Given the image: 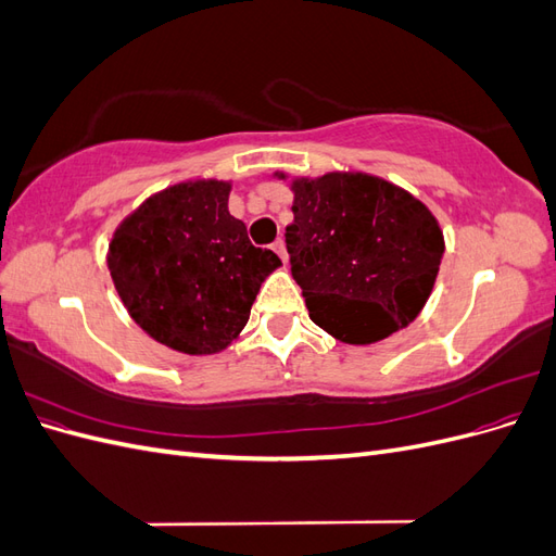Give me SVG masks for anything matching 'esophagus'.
Listing matches in <instances>:
<instances>
[{
    "mask_svg": "<svg viewBox=\"0 0 556 556\" xmlns=\"http://www.w3.org/2000/svg\"><path fill=\"white\" fill-rule=\"evenodd\" d=\"M271 248H274V252H276V255H278L282 262H288V248H285V241H282V239H278Z\"/></svg>",
    "mask_w": 556,
    "mask_h": 556,
    "instance_id": "34e87169",
    "label": "esophagus"
}]
</instances>
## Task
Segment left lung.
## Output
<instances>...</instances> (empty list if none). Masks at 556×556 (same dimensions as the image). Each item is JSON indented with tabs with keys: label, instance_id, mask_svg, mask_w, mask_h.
<instances>
[{
	"label": "left lung",
	"instance_id": "8db88e82",
	"mask_svg": "<svg viewBox=\"0 0 556 556\" xmlns=\"http://www.w3.org/2000/svg\"><path fill=\"white\" fill-rule=\"evenodd\" d=\"M292 192L285 243L313 323L350 345L408 327L445 252L431 211L394 182L359 172L294 178Z\"/></svg>",
	"mask_w": 556,
	"mask_h": 556
}]
</instances>
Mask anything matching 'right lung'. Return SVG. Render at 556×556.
Listing matches in <instances>:
<instances>
[{
	"instance_id": "obj_1",
	"label": "right lung",
	"mask_w": 556,
	"mask_h": 556,
	"mask_svg": "<svg viewBox=\"0 0 556 556\" xmlns=\"http://www.w3.org/2000/svg\"><path fill=\"white\" fill-rule=\"evenodd\" d=\"M229 190L215 178L172 185L127 215L109 243L127 313L182 355H215L239 339L264 278L280 266L229 215Z\"/></svg>"
}]
</instances>
